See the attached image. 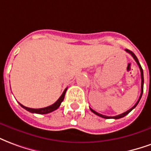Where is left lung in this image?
I'll use <instances>...</instances> for the list:
<instances>
[{"label":"left lung","instance_id":"obj_1","mask_svg":"<svg viewBox=\"0 0 151 151\" xmlns=\"http://www.w3.org/2000/svg\"><path fill=\"white\" fill-rule=\"evenodd\" d=\"M125 51L127 52V53H130L131 55L132 56V58H134V60L136 61V63H137V65H138V67L139 68H140V70H141V78H142V90H141V95H140V97H139V99H138V101H137L136 102V104L132 106L131 109H129V111H127L126 112H124V113H123V114H120V115H116V116H106V115H101V114H99V113H98L97 111H95L94 110H93V109H91L90 108V110H91V111L92 112H93L94 113L95 115H98V116H100V117H101V118H104V119H120V118H123V117H124L125 115H127L128 114H129V112L130 111H132V110L134 109V108L137 106V104H138V102L139 101H140V99L142 98V93H143V85H144V76H143V70H142V67H141V65H140V63H139V61L138 59H137V58L136 57V55L134 54V53H132V51H130L129 50H125Z\"/></svg>","mask_w":151,"mask_h":151}]
</instances>
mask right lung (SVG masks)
I'll return each instance as SVG.
<instances>
[{"label":"right lung","mask_w":151,"mask_h":151,"mask_svg":"<svg viewBox=\"0 0 151 151\" xmlns=\"http://www.w3.org/2000/svg\"><path fill=\"white\" fill-rule=\"evenodd\" d=\"M67 88L64 90V92L63 93V94L61 95V97L58 99V101L56 102H54L53 105H51V106H47V107H44V108H40V109H33V108H29V107H27V106H24L23 105L20 104V106H22V108H24L25 110H27V111L31 112V113H36V114H40V115H43V114H48V113H50V112L53 111H55L57 110L58 108L60 106L61 103H62V101H63L64 97H65V93H66V91H67Z\"/></svg>","instance_id":"obj_1"}]
</instances>
